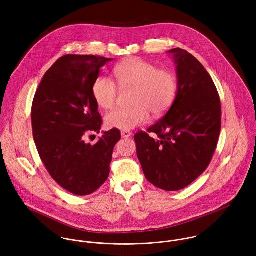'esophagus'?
<instances>
[{
	"mask_svg": "<svg viewBox=\"0 0 256 256\" xmlns=\"http://www.w3.org/2000/svg\"><path fill=\"white\" fill-rule=\"evenodd\" d=\"M131 135H132V133L129 132V131H122L121 132V136L123 138H129V137H131Z\"/></svg>",
	"mask_w": 256,
	"mask_h": 256,
	"instance_id": "34e87169",
	"label": "esophagus"
}]
</instances>
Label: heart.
Wrapping results in <instances>:
<instances>
[{"label":"heart","mask_w":256,"mask_h":256,"mask_svg":"<svg viewBox=\"0 0 256 256\" xmlns=\"http://www.w3.org/2000/svg\"><path fill=\"white\" fill-rule=\"evenodd\" d=\"M118 86L123 88H134L131 108L116 110L106 116L110 128L123 131L133 130L144 125L150 119V112L158 116L170 110L178 92V78L168 69L158 67L146 60L132 57L119 63L114 68ZM92 94L96 104L104 110L115 106L119 88L115 82L100 76L92 86Z\"/></svg>","instance_id":"b5f03b06"}]
</instances>
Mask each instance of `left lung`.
I'll return each mask as SVG.
<instances>
[{
	"instance_id": "1",
	"label": "left lung",
	"mask_w": 256,
	"mask_h": 256,
	"mask_svg": "<svg viewBox=\"0 0 256 256\" xmlns=\"http://www.w3.org/2000/svg\"><path fill=\"white\" fill-rule=\"evenodd\" d=\"M176 65L178 92L168 113L135 136L146 180L166 191L185 188L208 168L220 131V102L211 76L187 51H168Z\"/></svg>"
}]
</instances>
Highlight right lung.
Returning a JSON list of instances; mask_svg holds the SVG:
<instances>
[{
	"mask_svg": "<svg viewBox=\"0 0 256 256\" xmlns=\"http://www.w3.org/2000/svg\"><path fill=\"white\" fill-rule=\"evenodd\" d=\"M110 58L65 55L45 73L32 108L34 139L52 178L67 191L84 196L106 182L118 129L104 132L94 145L84 136L100 133L102 120L92 94L100 68Z\"/></svg>",
	"mask_w": 256,
	"mask_h": 256,
	"instance_id": "obj_1",
	"label": "right lung"
}]
</instances>
